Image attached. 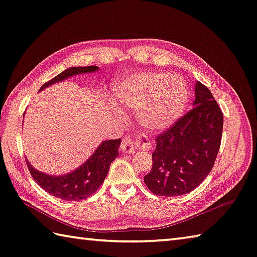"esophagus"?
<instances>
[{"label":"esophagus","instance_id":"obj_1","mask_svg":"<svg viewBox=\"0 0 257 257\" xmlns=\"http://www.w3.org/2000/svg\"><path fill=\"white\" fill-rule=\"evenodd\" d=\"M135 147L141 148L142 150H149L151 148V144H150V141L148 139H142L140 141H134L131 138H124L122 143H120V151L124 153L131 154L132 152H134Z\"/></svg>","mask_w":257,"mask_h":257}]
</instances>
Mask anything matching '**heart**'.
<instances>
[{"mask_svg": "<svg viewBox=\"0 0 257 257\" xmlns=\"http://www.w3.org/2000/svg\"><path fill=\"white\" fill-rule=\"evenodd\" d=\"M188 98L186 81L166 72H138L115 87L116 101L138 109L139 123L149 132L170 127L183 113Z\"/></svg>", "mask_w": 257, "mask_h": 257, "instance_id": "heart-1", "label": "heart"}]
</instances>
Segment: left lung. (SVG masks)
<instances>
[{"label":"left lung","mask_w":257,"mask_h":257,"mask_svg":"<svg viewBox=\"0 0 257 257\" xmlns=\"http://www.w3.org/2000/svg\"><path fill=\"white\" fill-rule=\"evenodd\" d=\"M224 116L210 90L196 84L192 109L157 137L144 182L163 197L186 195L205 180L218 154Z\"/></svg>","instance_id":"1"}]
</instances>
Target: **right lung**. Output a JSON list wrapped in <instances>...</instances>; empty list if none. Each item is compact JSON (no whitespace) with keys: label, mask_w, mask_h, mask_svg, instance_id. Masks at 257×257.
<instances>
[{"label":"right lung","mask_w":257,"mask_h":257,"mask_svg":"<svg viewBox=\"0 0 257 257\" xmlns=\"http://www.w3.org/2000/svg\"><path fill=\"white\" fill-rule=\"evenodd\" d=\"M97 66L71 67L60 72L43 85L41 91L53 84L60 83L72 76L80 74H90L98 71ZM26 114V112H24ZM122 140H107L101 142L93 154L74 171L60 176H51L39 171L27 160V164L32 178L51 196L62 200H83L97 190L107 176L109 166L118 157V148Z\"/></svg>","instance_id":"add662e5"}]
</instances>
